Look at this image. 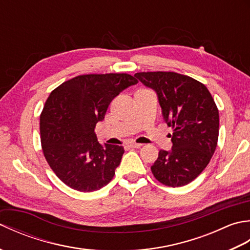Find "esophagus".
<instances>
[{"label": "esophagus", "mask_w": 250, "mask_h": 250, "mask_svg": "<svg viewBox=\"0 0 250 250\" xmlns=\"http://www.w3.org/2000/svg\"><path fill=\"white\" fill-rule=\"evenodd\" d=\"M143 144H140V143H135V142H130L129 146L132 148H140Z\"/></svg>", "instance_id": "1"}]
</instances>
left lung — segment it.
Returning a JSON list of instances; mask_svg holds the SVG:
<instances>
[{
	"instance_id": "1",
	"label": "left lung",
	"mask_w": 250,
	"mask_h": 250,
	"mask_svg": "<svg viewBox=\"0 0 250 250\" xmlns=\"http://www.w3.org/2000/svg\"><path fill=\"white\" fill-rule=\"evenodd\" d=\"M158 94L164 121L173 129V147L160 150L150 167L168 187L192 182L209 163L219 135V113L208 89L194 78L175 72H141L134 75Z\"/></svg>"
}]
</instances>
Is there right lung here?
<instances>
[{
	"mask_svg": "<svg viewBox=\"0 0 250 250\" xmlns=\"http://www.w3.org/2000/svg\"><path fill=\"white\" fill-rule=\"evenodd\" d=\"M135 83L125 73L86 74L61 83L46 100L40 116L42 150L70 188L92 192L113 179L125 149L101 145L94 129L114 98Z\"/></svg>",
	"mask_w": 250,
	"mask_h": 250,
	"instance_id": "obj_1",
	"label": "right lung"
}]
</instances>
